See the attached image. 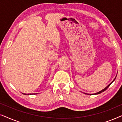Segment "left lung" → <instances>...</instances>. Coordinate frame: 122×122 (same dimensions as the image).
<instances>
[{"label": "left lung", "mask_w": 122, "mask_h": 122, "mask_svg": "<svg viewBox=\"0 0 122 122\" xmlns=\"http://www.w3.org/2000/svg\"><path fill=\"white\" fill-rule=\"evenodd\" d=\"M116 78H114V80H113V81H112V82H111V83H110V84H109V85H108V86H106V87L104 88V89H102V91H101L98 92H97V93H95V94H100V93H102V92H104V91H106V89H107V88H108V87H109V86H110V85H111V84H112V83L113 82V81H115V79H116Z\"/></svg>", "instance_id": "1"}]
</instances>
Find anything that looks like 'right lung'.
<instances>
[{"label": "right lung", "instance_id": "obj_1", "mask_svg": "<svg viewBox=\"0 0 122 122\" xmlns=\"http://www.w3.org/2000/svg\"><path fill=\"white\" fill-rule=\"evenodd\" d=\"M25 94V95H29V94Z\"/></svg>", "mask_w": 122, "mask_h": 122}]
</instances>
